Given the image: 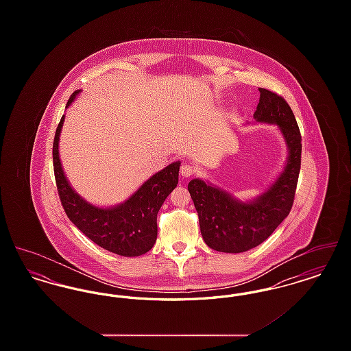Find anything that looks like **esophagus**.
Returning <instances> with one entry per match:
<instances>
[{"instance_id":"1","label":"esophagus","mask_w":351,"mask_h":351,"mask_svg":"<svg viewBox=\"0 0 351 351\" xmlns=\"http://www.w3.org/2000/svg\"><path fill=\"white\" fill-rule=\"evenodd\" d=\"M180 173L183 178H191L192 175L196 173V167L191 163H184L182 168H180Z\"/></svg>"}]
</instances>
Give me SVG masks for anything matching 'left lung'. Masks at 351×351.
I'll use <instances>...</instances> for the list:
<instances>
[{
    "mask_svg": "<svg viewBox=\"0 0 351 351\" xmlns=\"http://www.w3.org/2000/svg\"><path fill=\"white\" fill-rule=\"evenodd\" d=\"M261 99L254 113L258 122L280 128L288 145V160L282 175L251 202L235 200L216 186L193 179L188 191L199 215L205 243L221 252H243L265 242L292 209L301 167V134L288 102L269 89L259 88Z\"/></svg>",
    "mask_w": 351,
    "mask_h": 351,
    "instance_id": "obj_1",
    "label": "left lung"
}]
</instances>
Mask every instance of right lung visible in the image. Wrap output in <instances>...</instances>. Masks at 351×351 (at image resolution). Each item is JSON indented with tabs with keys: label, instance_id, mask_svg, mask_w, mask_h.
<instances>
[{
	"label": "right lung",
	"instance_id": "obj_1",
	"mask_svg": "<svg viewBox=\"0 0 351 351\" xmlns=\"http://www.w3.org/2000/svg\"><path fill=\"white\" fill-rule=\"evenodd\" d=\"M80 90L71 95L67 106ZM60 119L52 145L53 173L58 195L71 222L102 249L122 256H138L151 250L158 235L156 216L179 182L180 162L156 172L129 200L114 208H97L84 201L68 184L59 159Z\"/></svg>",
	"mask_w": 351,
	"mask_h": 351
}]
</instances>
